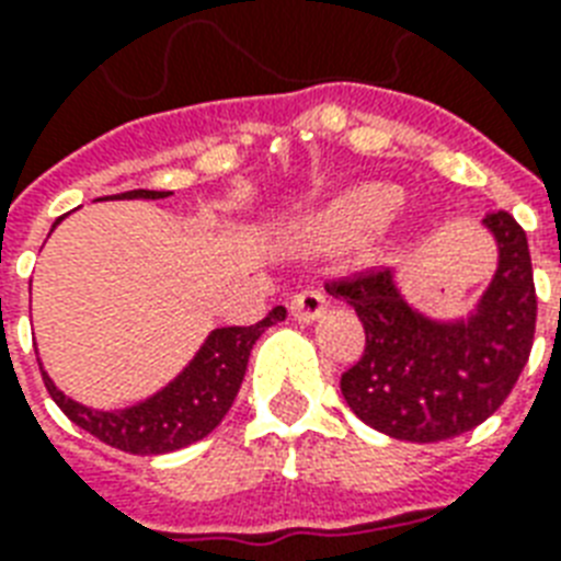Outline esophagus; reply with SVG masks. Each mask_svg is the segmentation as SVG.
<instances>
[{"mask_svg":"<svg viewBox=\"0 0 561 561\" xmlns=\"http://www.w3.org/2000/svg\"><path fill=\"white\" fill-rule=\"evenodd\" d=\"M325 308H329V302L320 290H299L290 297V317L299 323H314L325 314Z\"/></svg>","mask_w":561,"mask_h":561,"instance_id":"obj_1","label":"esophagus"}]
</instances>
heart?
Here are the masks:
<instances>
[{
	"instance_id": "1",
	"label": "heart",
	"mask_w": 561,
	"mask_h": 561,
	"mask_svg": "<svg viewBox=\"0 0 561 561\" xmlns=\"http://www.w3.org/2000/svg\"><path fill=\"white\" fill-rule=\"evenodd\" d=\"M401 201H404V194L392 183H364V186H355L346 194H341L320 215L317 232L323 238H334V241L373 232V229H378L396 215Z\"/></svg>"
}]
</instances>
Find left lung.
<instances>
[{
	"instance_id": "1",
	"label": "left lung",
	"mask_w": 561,
	"mask_h": 561,
	"mask_svg": "<svg viewBox=\"0 0 561 561\" xmlns=\"http://www.w3.org/2000/svg\"><path fill=\"white\" fill-rule=\"evenodd\" d=\"M483 227L497 247V271L462 320H434L401 294L392 271L325 285L358 311L367 346L341 375L352 413L404 443H439L486 422L513 392L536 334V285L527 236L510 211Z\"/></svg>"
}]
</instances>
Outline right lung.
I'll return each mask as SVG.
<instances>
[{"mask_svg": "<svg viewBox=\"0 0 561 561\" xmlns=\"http://www.w3.org/2000/svg\"><path fill=\"white\" fill-rule=\"evenodd\" d=\"M169 194L171 192L134 188V192L113 194V197H101V201H160ZM60 220L64 218L55 220V227ZM279 320H285V308L276 306L255 325L215 329L174 381H169L145 401H136L122 410L87 408L57 390L43 364H39V373H43L48 396L55 399L57 408L87 434L99 436L101 443L113 445L118 451L142 454V457L180 451L220 425V419L227 416L238 390H241L247 360H250L255 341L262 337L267 325L279 323Z\"/></svg>", "mask_w": 561, "mask_h": 561, "instance_id": "1", "label": "right lung"}]
</instances>
